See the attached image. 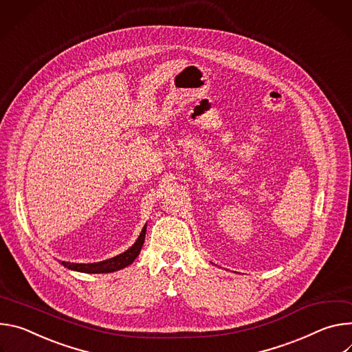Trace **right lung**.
<instances>
[{
  "instance_id": "add662e5",
  "label": "right lung",
  "mask_w": 352,
  "mask_h": 352,
  "mask_svg": "<svg viewBox=\"0 0 352 352\" xmlns=\"http://www.w3.org/2000/svg\"><path fill=\"white\" fill-rule=\"evenodd\" d=\"M145 232H146V223L144 225L138 239L135 241V243L126 250L124 253L111 257L109 260L104 261H99V263H91V264H78V263H67V261H61V264L69 270L74 271H80V272H91V274H100V272H113L117 270H122L127 265H130L137 256L141 252V248L144 245L145 241Z\"/></svg>"
}]
</instances>
